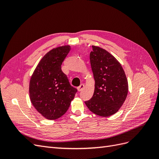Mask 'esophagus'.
I'll return each mask as SVG.
<instances>
[{"label": "esophagus", "instance_id": "34e87169", "mask_svg": "<svg viewBox=\"0 0 159 159\" xmlns=\"http://www.w3.org/2000/svg\"><path fill=\"white\" fill-rule=\"evenodd\" d=\"M84 88V84H81V85L79 86V87H78V89L79 91H81L83 90Z\"/></svg>", "mask_w": 159, "mask_h": 159}]
</instances>
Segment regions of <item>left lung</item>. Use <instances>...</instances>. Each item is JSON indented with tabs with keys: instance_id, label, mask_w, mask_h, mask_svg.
Wrapping results in <instances>:
<instances>
[{
	"instance_id": "8db88e82",
	"label": "left lung",
	"mask_w": 159,
	"mask_h": 159,
	"mask_svg": "<svg viewBox=\"0 0 159 159\" xmlns=\"http://www.w3.org/2000/svg\"><path fill=\"white\" fill-rule=\"evenodd\" d=\"M89 55L95 80L93 97L85 102L91 112L109 117L121 108L128 93V81L121 64L109 52L92 46Z\"/></svg>"
}]
</instances>
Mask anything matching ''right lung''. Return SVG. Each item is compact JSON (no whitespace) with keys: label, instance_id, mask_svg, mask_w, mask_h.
I'll return each instance as SVG.
<instances>
[{"label":"right lung","instance_id":"1","mask_svg":"<svg viewBox=\"0 0 159 159\" xmlns=\"http://www.w3.org/2000/svg\"><path fill=\"white\" fill-rule=\"evenodd\" d=\"M70 50L67 45L49 51L38 63L30 78L31 103L47 119L55 120L65 114L77 92L61 69Z\"/></svg>","mask_w":159,"mask_h":159}]
</instances>
